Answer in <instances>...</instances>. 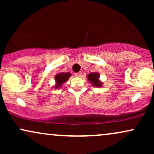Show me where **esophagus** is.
<instances>
[{"mask_svg": "<svg viewBox=\"0 0 154 154\" xmlns=\"http://www.w3.org/2000/svg\"><path fill=\"white\" fill-rule=\"evenodd\" d=\"M75 75L76 76V77H80V76L82 75V72H77V73H75Z\"/></svg>", "mask_w": 154, "mask_h": 154, "instance_id": "34e87169", "label": "esophagus"}]
</instances>
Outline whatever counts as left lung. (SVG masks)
I'll list each match as a JSON object with an SVG mask.
<instances>
[{
    "label": "left lung",
    "instance_id": "8db88e82",
    "mask_svg": "<svg viewBox=\"0 0 154 154\" xmlns=\"http://www.w3.org/2000/svg\"><path fill=\"white\" fill-rule=\"evenodd\" d=\"M99 73L97 72H91L88 75V79L89 82H91V84L96 88H100L103 85V83L99 79Z\"/></svg>",
    "mask_w": 154,
    "mask_h": 154
}]
</instances>
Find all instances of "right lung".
Instances as JSON below:
<instances>
[{
  "instance_id": "right-lung-1",
  "label": "right lung",
  "mask_w": 154,
  "mask_h": 154,
  "mask_svg": "<svg viewBox=\"0 0 154 154\" xmlns=\"http://www.w3.org/2000/svg\"><path fill=\"white\" fill-rule=\"evenodd\" d=\"M71 73L67 72V73H64V72H61V73L57 74L55 76V81H56V85H54V88H59L61 86L68 80L69 78L71 77Z\"/></svg>"
}]
</instances>
